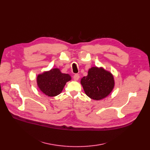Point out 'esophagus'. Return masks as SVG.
<instances>
[{"mask_svg": "<svg viewBox=\"0 0 150 150\" xmlns=\"http://www.w3.org/2000/svg\"><path fill=\"white\" fill-rule=\"evenodd\" d=\"M73 78H74V80L78 81V80L79 79V74H75V75H74Z\"/></svg>", "mask_w": 150, "mask_h": 150, "instance_id": "esophagus-1", "label": "esophagus"}]
</instances>
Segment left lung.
<instances>
[{"instance_id":"8db88e82","label":"left lung","mask_w":150,"mask_h":150,"mask_svg":"<svg viewBox=\"0 0 150 150\" xmlns=\"http://www.w3.org/2000/svg\"><path fill=\"white\" fill-rule=\"evenodd\" d=\"M83 90L87 96L93 100H99L110 94L115 85L112 74L103 68H90L87 76L81 80Z\"/></svg>"}]
</instances>
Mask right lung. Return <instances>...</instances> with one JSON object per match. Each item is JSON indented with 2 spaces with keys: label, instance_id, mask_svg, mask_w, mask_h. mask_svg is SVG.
I'll use <instances>...</instances> for the list:
<instances>
[{
  "label": "right lung",
  "instance_id": "1",
  "mask_svg": "<svg viewBox=\"0 0 150 150\" xmlns=\"http://www.w3.org/2000/svg\"><path fill=\"white\" fill-rule=\"evenodd\" d=\"M71 79L69 75L62 74L57 69H52L37 76V82L40 90L49 97L59 95L66 83Z\"/></svg>",
  "mask_w": 150,
  "mask_h": 150
}]
</instances>
